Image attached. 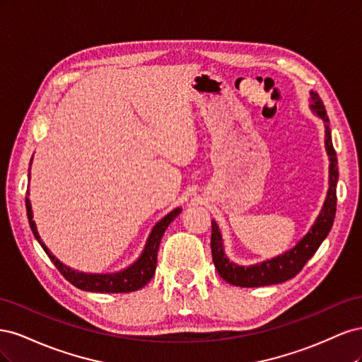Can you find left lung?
Instances as JSON below:
<instances>
[{
	"instance_id": "8db88e82",
	"label": "left lung",
	"mask_w": 362,
	"mask_h": 362,
	"mask_svg": "<svg viewBox=\"0 0 362 362\" xmlns=\"http://www.w3.org/2000/svg\"><path fill=\"white\" fill-rule=\"evenodd\" d=\"M310 108L319 116L325 124V149L329 157V189L326 193L322 210L317 216L310 231L298 243L284 254L270 259L257 262L252 266H240L231 261L225 254L222 233L216 221H211V254L214 267L218 275L231 286L237 287H264L272 284H281L294 278L302 270L319 249L323 240L329 234L337 211V181H338V161L332 145L329 128V117L326 116L323 101L317 92H310Z\"/></svg>"
}]
</instances>
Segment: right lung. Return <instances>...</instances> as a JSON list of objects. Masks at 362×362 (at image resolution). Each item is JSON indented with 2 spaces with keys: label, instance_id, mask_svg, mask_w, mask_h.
<instances>
[{
  "label": "right lung",
  "instance_id": "obj_1",
  "mask_svg": "<svg viewBox=\"0 0 362 362\" xmlns=\"http://www.w3.org/2000/svg\"><path fill=\"white\" fill-rule=\"evenodd\" d=\"M31 161H30V166H31ZM25 206H27V217H28L31 231L35 234L42 249L47 252V255L54 262V266L59 269V272L64 276V279H68L74 287L84 291H92V293H131L145 287L156 273L157 254H158L161 237L173 218L181 213V208H175V210H172L169 214L164 216L161 221H158L154 225L146 240L144 250H141L140 257L133 262V264H129L128 267L113 273H84L63 264L59 258H56V255L51 254V250L45 246V243L42 242V238L37 233L36 223L33 221V210H31V202L28 199V192L25 198Z\"/></svg>",
  "mask_w": 362,
  "mask_h": 362
}]
</instances>
